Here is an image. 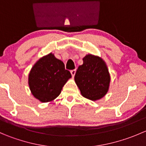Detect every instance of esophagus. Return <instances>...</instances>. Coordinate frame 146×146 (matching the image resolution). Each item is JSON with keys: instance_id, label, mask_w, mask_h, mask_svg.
I'll return each mask as SVG.
<instances>
[{"instance_id": "1", "label": "esophagus", "mask_w": 146, "mask_h": 146, "mask_svg": "<svg viewBox=\"0 0 146 146\" xmlns=\"http://www.w3.org/2000/svg\"><path fill=\"white\" fill-rule=\"evenodd\" d=\"M76 70H73L70 71V73H71V75L73 77L75 76V74H76Z\"/></svg>"}]
</instances>
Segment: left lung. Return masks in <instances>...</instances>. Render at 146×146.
Segmentation results:
<instances>
[{"mask_svg":"<svg viewBox=\"0 0 146 146\" xmlns=\"http://www.w3.org/2000/svg\"><path fill=\"white\" fill-rule=\"evenodd\" d=\"M82 61L75 75V82L84 98L92 101L100 100L110 88L111 78L107 64L92 54H87Z\"/></svg>","mask_w":146,"mask_h":146,"instance_id":"8db88e82","label":"left lung"}]
</instances>
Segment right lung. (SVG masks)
I'll use <instances>...</instances> for the list:
<instances>
[{
	"label": "right lung",
	"instance_id": "add662e5",
	"mask_svg": "<svg viewBox=\"0 0 146 146\" xmlns=\"http://www.w3.org/2000/svg\"><path fill=\"white\" fill-rule=\"evenodd\" d=\"M71 78V74L65 69L63 61L52 53L39 58L32 66L28 76L31 92L42 102L55 100L61 92L63 87Z\"/></svg>",
	"mask_w": 146,
	"mask_h": 146
}]
</instances>
